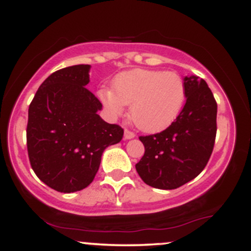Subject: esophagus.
Returning a JSON list of instances; mask_svg holds the SVG:
<instances>
[{"label": "esophagus", "instance_id": "obj_1", "mask_svg": "<svg viewBox=\"0 0 251 251\" xmlns=\"http://www.w3.org/2000/svg\"><path fill=\"white\" fill-rule=\"evenodd\" d=\"M134 137H135L134 132H132V131H129V129L125 128V132H124V138H125V139H132V138H134Z\"/></svg>", "mask_w": 251, "mask_h": 251}]
</instances>
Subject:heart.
Listing matches in <instances>:
<instances>
[{
    "label": "heart",
    "mask_w": 251,
    "mask_h": 251,
    "mask_svg": "<svg viewBox=\"0 0 251 251\" xmlns=\"http://www.w3.org/2000/svg\"><path fill=\"white\" fill-rule=\"evenodd\" d=\"M99 98L109 113L120 117L131 105V119L145 132L168 127L185 101V83L175 72L132 70L120 73L113 91L101 88Z\"/></svg>",
    "instance_id": "b5f03b06"
}]
</instances>
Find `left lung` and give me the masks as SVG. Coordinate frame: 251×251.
Masks as SVG:
<instances>
[{
    "mask_svg": "<svg viewBox=\"0 0 251 251\" xmlns=\"http://www.w3.org/2000/svg\"><path fill=\"white\" fill-rule=\"evenodd\" d=\"M186 102L175 122L155 134L140 135L145 153L135 164L144 183L172 190L203 171L212 153L217 132V102L208 83L184 77Z\"/></svg>",
    "mask_w": 251,
    "mask_h": 251,
    "instance_id": "left-lung-1",
    "label": "left lung"
}]
</instances>
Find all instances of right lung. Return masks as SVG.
Wrapping results in <instances>:
<instances>
[{
	"label": "right lung",
	"instance_id": "right-lung-1",
	"mask_svg": "<svg viewBox=\"0 0 251 251\" xmlns=\"http://www.w3.org/2000/svg\"><path fill=\"white\" fill-rule=\"evenodd\" d=\"M89 65L51 73L41 83L28 109L27 150L31 169L46 185L63 194L87 188L109 145L124 129L98 111L101 102L86 88Z\"/></svg>",
	"mask_w": 251,
	"mask_h": 251
}]
</instances>
